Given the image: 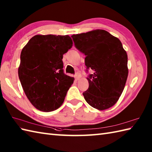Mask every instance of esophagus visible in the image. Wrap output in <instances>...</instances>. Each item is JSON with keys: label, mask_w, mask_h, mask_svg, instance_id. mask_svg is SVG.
Instances as JSON below:
<instances>
[{"label": "esophagus", "mask_w": 152, "mask_h": 152, "mask_svg": "<svg viewBox=\"0 0 152 152\" xmlns=\"http://www.w3.org/2000/svg\"><path fill=\"white\" fill-rule=\"evenodd\" d=\"M80 75L79 74H78V73H76L75 75H74V78H75V79L76 80H78L80 78Z\"/></svg>", "instance_id": "1"}]
</instances>
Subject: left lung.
Masks as SVG:
<instances>
[{"label": "left lung", "instance_id": "1", "mask_svg": "<svg viewBox=\"0 0 152 152\" xmlns=\"http://www.w3.org/2000/svg\"><path fill=\"white\" fill-rule=\"evenodd\" d=\"M74 46L86 56L89 88L83 93L86 102L103 110L114 105L124 91L128 76L127 55L121 41L104 30L71 36Z\"/></svg>", "mask_w": 152, "mask_h": 152}]
</instances>
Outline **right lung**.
I'll return each mask as SVG.
<instances>
[{
  "instance_id": "right-lung-1",
  "label": "right lung",
  "mask_w": 152,
  "mask_h": 152,
  "mask_svg": "<svg viewBox=\"0 0 152 152\" xmlns=\"http://www.w3.org/2000/svg\"><path fill=\"white\" fill-rule=\"evenodd\" d=\"M72 46L69 35H35L23 48L18 75L35 108L51 112L60 107L74 78L63 71V56Z\"/></svg>"
}]
</instances>
